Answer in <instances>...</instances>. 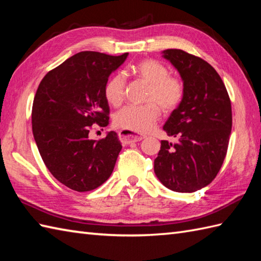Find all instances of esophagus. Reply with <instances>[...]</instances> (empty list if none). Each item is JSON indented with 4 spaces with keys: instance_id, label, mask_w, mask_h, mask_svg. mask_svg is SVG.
<instances>
[{
    "instance_id": "1",
    "label": "esophagus",
    "mask_w": 261,
    "mask_h": 261,
    "mask_svg": "<svg viewBox=\"0 0 261 261\" xmlns=\"http://www.w3.org/2000/svg\"><path fill=\"white\" fill-rule=\"evenodd\" d=\"M119 139L122 142V145H130L132 142H138V141L143 140V137L137 136L131 131L121 130L119 132Z\"/></svg>"
}]
</instances>
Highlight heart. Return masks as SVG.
<instances>
[{
    "label": "heart",
    "mask_w": 261,
    "mask_h": 261,
    "mask_svg": "<svg viewBox=\"0 0 261 261\" xmlns=\"http://www.w3.org/2000/svg\"><path fill=\"white\" fill-rule=\"evenodd\" d=\"M134 73L148 85L143 105H129L114 115V125L134 134L150 131L160 118V108L171 112L179 107L184 98V83L178 76L169 75V70L154 59H143L134 67ZM125 77L122 73L114 74L104 87L107 101L119 107L124 99Z\"/></svg>",
    "instance_id": "heart-1"
}]
</instances>
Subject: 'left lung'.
I'll use <instances>...</instances> for the list:
<instances>
[{"label":"left lung","instance_id":"1","mask_svg":"<svg viewBox=\"0 0 261 261\" xmlns=\"http://www.w3.org/2000/svg\"><path fill=\"white\" fill-rule=\"evenodd\" d=\"M163 57L178 70L185 93L163 129L176 142L162 140L154 174L162 184L179 193L207 186L222 166L232 127L229 94L220 75L207 62L180 49Z\"/></svg>","mask_w":261,"mask_h":261}]
</instances>
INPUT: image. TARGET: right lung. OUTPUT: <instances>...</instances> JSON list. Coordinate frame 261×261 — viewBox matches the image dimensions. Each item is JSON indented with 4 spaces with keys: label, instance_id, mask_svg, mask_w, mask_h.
<instances>
[{
    "label": "right lung",
    "instance_id": "1",
    "mask_svg": "<svg viewBox=\"0 0 261 261\" xmlns=\"http://www.w3.org/2000/svg\"><path fill=\"white\" fill-rule=\"evenodd\" d=\"M127 53L110 56L82 51L50 70L32 105V132L46 167L76 192L95 190L112 174L122 146L114 131L101 140L88 138L94 123L109 124L104 87Z\"/></svg>",
    "mask_w": 261,
    "mask_h": 261
}]
</instances>
